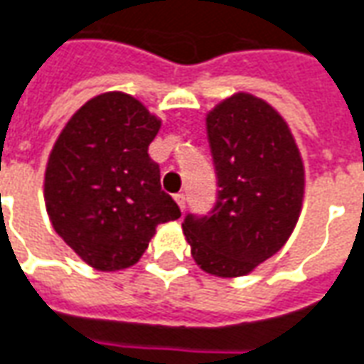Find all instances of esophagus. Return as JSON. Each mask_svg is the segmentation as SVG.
I'll return each instance as SVG.
<instances>
[{
  "instance_id": "obj_1",
  "label": "esophagus",
  "mask_w": 364,
  "mask_h": 364,
  "mask_svg": "<svg viewBox=\"0 0 364 364\" xmlns=\"http://www.w3.org/2000/svg\"><path fill=\"white\" fill-rule=\"evenodd\" d=\"M174 200H176V204L180 206V210H184V206H186V196L180 192V194H176V196H174Z\"/></svg>"
}]
</instances>
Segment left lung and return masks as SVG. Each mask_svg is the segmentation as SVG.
<instances>
[{
	"mask_svg": "<svg viewBox=\"0 0 364 364\" xmlns=\"http://www.w3.org/2000/svg\"><path fill=\"white\" fill-rule=\"evenodd\" d=\"M206 130L220 190L208 215L188 214L182 230L204 272L240 277L289 240L303 204V160L282 114L247 92L215 105Z\"/></svg>",
	"mask_w": 364,
	"mask_h": 364,
	"instance_id": "1",
	"label": "left lung"
}]
</instances>
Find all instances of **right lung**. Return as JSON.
I'll return each mask as SVG.
<instances>
[{"label": "right lung", "instance_id": "1", "mask_svg": "<svg viewBox=\"0 0 364 364\" xmlns=\"http://www.w3.org/2000/svg\"><path fill=\"white\" fill-rule=\"evenodd\" d=\"M160 120L124 92H102L71 117L45 170L55 232L82 262L117 272L139 262L158 224L180 218L149 144Z\"/></svg>", "mask_w": 364, "mask_h": 364}]
</instances>
